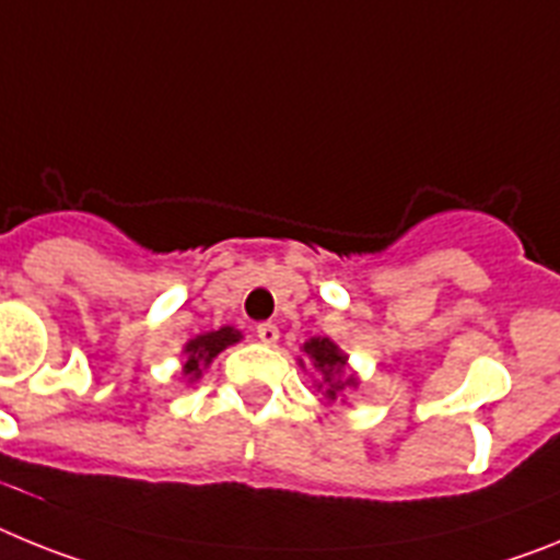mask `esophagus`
<instances>
[{
  "mask_svg": "<svg viewBox=\"0 0 560 560\" xmlns=\"http://www.w3.org/2000/svg\"><path fill=\"white\" fill-rule=\"evenodd\" d=\"M256 338H259L261 343H267V347H273L276 340H279V327L270 324V320H267V324H259V327H256Z\"/></svg>",
  "mask_w": 560,
  "mask_h": 560,
  "instance_id": "esophagus-1",
  "label": "esophagus"
}]
</instances>
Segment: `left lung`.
I'll list each match as a JSON object with an SVG mask.
<instances>
[{
  "label": "left lung",
  "instance_id": "left-lung-1",
  "mask_svg": "<svg viewBox=\"0 0 560 560\" xmlns=\"http://www.w3.org/2000/svg\"><path fill=\"white\" fill-rule=\"evenodd\" d=\"M301 349L307 352L315 372H318L315 386H318L320 397H324L327 402H335L343 392H347V388L358 386V381H354L352 374H347V354L340 352L335 340L310 338ZM301 366H304V363H301Z\"/></svg>",
  "mask_w": 560,
  "mask_h": 560
}]
</instances>
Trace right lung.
<instances>
[{
  "label": "right lung",
  "instance_id": "1",
  "mask_svg": "<svg viewBox=\"0 0 560 560\" xmlns=\"http://www.w3.org/2000/svg\"><path fill=\"white\" fill-rule=\"evenodd\" d=\"M242 332L233 327H222L213 329V332H202L197 338H191L183 347V354H186V363H183V374L188 377V383L199 381L202 377V369L211 366V361L222 349L233 347V343H240Z\"/></svg>",
  "mask_w": 560,
  "mask_h": 560
}]
</instances>
